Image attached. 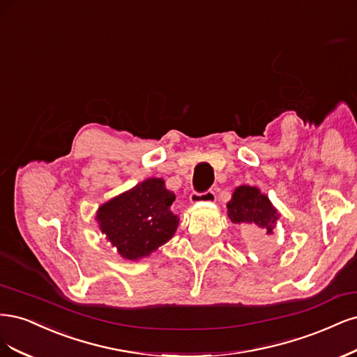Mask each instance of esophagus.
I'll use <instances>...</instances> for the list:
<instances>
[{
	"label": "esophagus",
	"mask_w": 357,
	"mask_h": 357,
	"mask_svg": "<svg viewBox=\"0 0 357 357\" xmlns=\"http://www.w3.org/2000/svg\"><path fill=\"white\" fill-rule=\"evenodd\" d=\"M216 200L213 191H206V192H192L190 195V202L192 204L199 203H213Z\"/></svg>",
	"instance_id": "obj_1"
}]
</instances>
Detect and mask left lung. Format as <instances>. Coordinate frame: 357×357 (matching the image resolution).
Listing matches in <instances>:
<instances>
[{
  "label": "left lung",
  "mask_w": 357,
  "mask_h": 357,
  "mask_svg": "<svg viewBox=\"0 0 357 357\" xmlns=\"http://www.w3.org/2000/svg\"><path fill=\"white\" fill-rule=\"evenodd\" d=\"M227 213L233 224L255 225L264 229L267 236L273 234L280 218L268 195L250 185H240L234 190L231 200L227 203Z\"/></svg>",
  "instance_id": "left-lung-1"
}]
</instances>
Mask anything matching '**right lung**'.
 <instances>
[{"mask_svg":"<svg viewBox=\"0 0 357 357\" xmlns=\"http://www.w3.org/2000/svg\"><path fill=\"white\" fill-rule=\"evenodd\" d=\"M175 199L165 179L148 178L99 206L100 233L121 258L139 261L176 233L179 216L170 209Z\"/></svg>","mask_w":357,"mask_h":357,"instance_id":"add662e5","label":"right lung"}]
</instances>
